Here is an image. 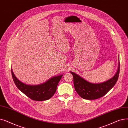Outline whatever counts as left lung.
<instances>
[{
    "label": "left lung",
    "instance_id": "8db88e82",
    "mask_svg": "<svg viewBox=\"0 0 128 128\" xmlns=\"http://www.w3.org/2000/svg\"><path fill=\"white\" fill-rule=\"evenodd\" d=\"M119 71V56L118 68L114 76L110 79L100 83L90 82L74 72H70L73 75L75 90L77 94L83 99L94 100L104 96L114 86L118 79Z\"/></svg>",
    "mask_w": 128,
    "mask_h": 128
}]
</instances>
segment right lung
Listing matches in <instances>:
<instances>
[{
    "mask_svg": "<svg viewBox=\"0 0 128 128\" xmlns=\"http://www.w3.org/2000/svg\"><path fill=\"white\" fill-rule=\"evenodd\" d=\"M12 74L15 85L19 90L33 100L43 101L50 99L56 90L57 86L63 74L54 76L42 84H26L16 77L12 68Z\"/></svg>",
    "mask_w": 128,
    "mask_h": 128,
    "instance_id": "1",
    "label": "right lung"
}]
</instances>
